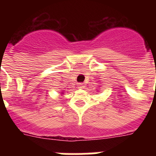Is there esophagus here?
<instances>
[{
  "instance_id": "1",
  "label": "esophagus",
  "mask_w": 156,
  "mask_h": 156,
  "mask_svg": "<svg viewBox=\"0 0 156 156\" xmlns=\"http://www.w3.org/2000/svg\"><path fill=\"white\" fill-rule=\"evenodd\" d=\"M78 88H79V89H84V88H85V85H84V83H78Z\"/></svg>"
}]
</instances>
